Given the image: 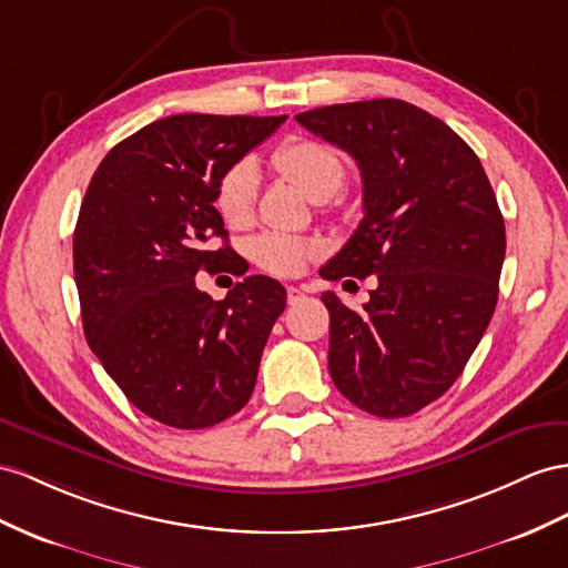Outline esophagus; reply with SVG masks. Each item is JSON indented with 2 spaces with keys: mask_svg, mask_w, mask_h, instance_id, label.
Instances as JSON below:
<instances>
[{
  "mask_svg": "<svg viewBox=\"0 0 568 568\" xmlns=\"http://www.w3.org/2000/svg\"><path fill=\"white\" fill-rule=\"evenodd\" d=\"M302 300H304V290L290 285V287H287V304H297V302H302Z\"/></svg>",
  "mask_w": 568,
  "mask_h": 568,
  "instance_id": "obj_1",
  "label": "esophagus"
}]
</instances>
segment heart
<instances>
[{
	"instance_id": "obj_1",
	"label": "heart",
	"mask_w": 568,
	"mask_h": 568,
	"mask_svg": "<svg viewBox=\"0 0 568 568\" xmlns=\"http://www.w3.org/2000/svg\"><path fill=\"white\" fill-rule=\"evenodd\" d=\"M271 163L283 178L297 184L312 201H326L338 192L345 182L343 158L328 143L290 136L275 145ZM256 168L252 160H240L230 165L215 186V206L223 221L232 227L250 223L256 206ZM318 254V246L310 240L266 232L250 244V256L256 266L275 275H295L304 268L312 256Z\"/></svg>"
}]
</instances>
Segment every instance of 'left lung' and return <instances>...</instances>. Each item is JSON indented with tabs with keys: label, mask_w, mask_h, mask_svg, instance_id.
I'll return each mask as SVG.
<instances>
[{
	"label": "left lung",
	"mask_w": 568,
	"mask_h": 568,
	"mask_svg": "<svg viewBox=\"0 0 568 568\" xmlns=\"http://www.w3.org/2000/svg\"><path fill=\"white\" fill-rule=\"evenodd\" d=\"M351 153L362 217L322 278L376 275L362 312L324 293L328 372L376 417H408L444 396L489 326L506 254L504 217L475 151L405 100L328 105L295 118Z\"/></svg>",
	"instance_id": "left-lung-1"
}]
</instances>
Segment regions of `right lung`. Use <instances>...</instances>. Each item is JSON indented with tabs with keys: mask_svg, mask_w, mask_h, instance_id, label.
Wrapping results in <instances>:
<instances>
[{
	"mask_svg": "<svg viewBox=\"0 0 568 568\" xmlns=\"http://www.w3.org/2000/svg\"><path fill=\"white\" fill-rule=\"evenodd\" d=\"M283 122L172 114L114 145L85 189L74 230L85 341L124 396L168 427L203 429L240 413L285 310V287L266 275L225 300L194 281L199 271L246 273L215 186Z\"/></svg>",
	"mask_w": 568,
	"mask_h": 568,
	"instance_id": "add662e5",
	"label": "right lung"
}]
</instances>
